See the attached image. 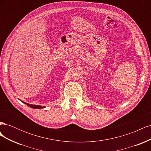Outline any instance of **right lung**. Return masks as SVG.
<instances>
[{
	"label": "right lung",
	"instance_id": "right-lung-1",
	"mask_svg": "<svg viewBox=\"0 0 151 151\" xmlns=\"http://www.w3.org/2000/svg\"><path fill=\"white\" fill-rule=\"evenodd\" d=\"M22 103H24V104H26V105H28V106L31 107V108H34V109H41V108H45V106H40V105H35V104H30L27 103H25L24 101H22Z\"/></svg>",
	"mask_w": 151,
	"mask_h": 151
}]
</instances>
